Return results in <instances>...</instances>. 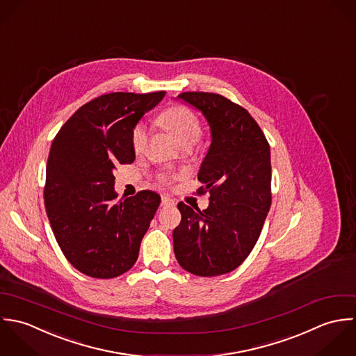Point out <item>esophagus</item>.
Returning a JSON list of instances; mask_svg holds the SVG:
<instances>
[{
	"label": "esophagus",
	"mask_w": 356,
	"mask_h": 356,
	"mask_svg": "<svg viewBox=\"0 0 356 356\" xmlns=\"http://www.w3.org/2000/svg\"><path fill=\"white\" fill-rule=\"evenodd\" d=\"M161 204H162V207H172V205H175V201H173L172 198H169V197L163 195V197H162Z\"/></svg>",
	"instance_id": "1"
}]
</instances>
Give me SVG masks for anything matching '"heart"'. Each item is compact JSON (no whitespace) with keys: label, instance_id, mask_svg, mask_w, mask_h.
Instances as JSON below:
<instances>
[{"label":"heart","instance_id":"obj_1","mask_svg":"<svg viewBox=\"0 0 356 356\" xmlns=\"http://www.w3.org/2000/svg\"><path fill=\"white\" fill-rule=\"evenodd\" d=\"M159 122L165 127L181 145L184 143H197L201 138V124L195 114L187 107L175 106L166 108L159 115ZM132 144L136 152H142L147 144V129L138 125L132 135Z\"/></svg>","mask_w":356,"mask_h":356}]
</instances>
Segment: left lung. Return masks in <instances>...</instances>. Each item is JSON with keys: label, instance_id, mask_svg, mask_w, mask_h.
I'll list each match as a JSON object with an SVG mask.
<instances>
[{"label": "left lung", "instance_id": "left-lung-1", "mask_svg": "<svg viewBox=\"0 0 356 356\" xmlns=\"http://www.w3.org/2000/svg\"><path fill=\"white\" fill-rule=\"evenodd\" d=\"M177 100L200 111L211 129V145L198 180L209 190L205 211L183 202L173 229L179 264L198 277L234 271L254 248L271 207V154L257 122L241 106L205 92H184Z\"/></svg>", "mask_w": 356, "mask_h": 356}]
</instances>
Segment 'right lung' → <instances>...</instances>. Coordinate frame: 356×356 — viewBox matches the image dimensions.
<instances>
[{
	"instance_id": "1",
	"label": "right lung",
	"mask_w": 356,
	"mask_h": 356,
	"mask_svg": "<svg viewBox=\"0 0 356 356\" xmlns=\"http://www.w3.org/2000/svg\"><path fill=\"white\" fill-rule=\"evenodd\" d=\"M165 92L103 95L76 110L54 139L44 191L47 214L66 259L92 278L134 267L161 197L144 190L115 202L114 170L136 158L134 129Z\"/></svg>"
}]
</instances>
